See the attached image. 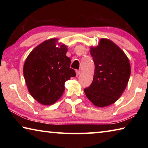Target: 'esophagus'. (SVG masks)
Listing matches in <instances>:
<instances>
[{
	"instance_id": "34e87169",
	"label": "esophagus",
	"mask_w": 148,
	"mask_h": 148,
	"mask_svg": "<svg viewBox=\"0 0 148 148\" xmlns=\"http://www.w3.org/2000/svg\"><path fill=\"white\" fill-rule=\"evenodd\" d=\"M76 76H78V75H79L80 73H81V71H79V70H76Z\"/></svg>"
}]
</instances>
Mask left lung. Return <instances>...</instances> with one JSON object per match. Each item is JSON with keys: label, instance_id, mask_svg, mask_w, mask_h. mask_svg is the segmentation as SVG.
<instances>
[{"label": "left lung", "instance_id": "8db88e82", "mask_svg": "<svg viewBox=\"0 0 148 148\" xmlns=\"http://www.w3.org/2000/svg\"><path fill=\"white\" fill-rule=\"evenodd\" d=\"M90 53L95 72L92 84L84 92L95 106H110L119 99L128 84L129 60L118 46L107 38H101L97 46L90 47Z\"/></svg>", "mask_w": 148, "mask_h": 148}]
</instances>
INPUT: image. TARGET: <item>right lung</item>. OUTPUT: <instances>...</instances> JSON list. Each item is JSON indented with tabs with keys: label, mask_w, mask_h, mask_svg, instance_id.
Segmentation results:
<instances>
[{
	"label": "right lung",
	"mask_w": 148,
	"mask_h": 148,
	"mask_svg": "<svg viewBox=\"0 0 148 148\" xmlns=\"http://www.w3.org/2000/svg\"><path fill=\"white\" fill-rule=\"evenodd\" d=\"M67 51L66 45L51 38L27 56L23 65L25 80L29 93L40 104L47 106L56 102L63 94L65 82L76 76L74 70L70 68Z\"/></svg>",
	"instance_id": "add662e5"
}]
</instances>
